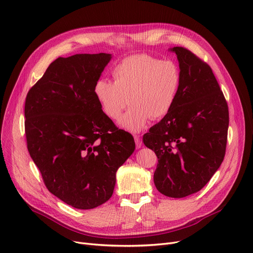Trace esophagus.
<instances>
[{
	"instance_id": "34e87169",
	"label": "esophagus",
	"mask_w": 253,
	"mask_h": 253,
	"mask_svg": "<svg viewBox=\"0 0 253 253\" xmlns=\"http://www.w3.org/2000/svg\"><path fill=\"white\" fill-rule=\"evenodd\" d=\"M134 140H135V144H136V147L137 148H140L141 145H142V142L140 140V137L138 135H135L134 136Z\"/></svg>"
}]
</instances>
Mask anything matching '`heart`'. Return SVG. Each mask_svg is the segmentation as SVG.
<instances>
[{
  "label": "heart",
  "instance_id": "b5f03b06",
  "mask_svg": "<svg viewBox=\"0 0 253 253\" xmlns=\"http://www.w3.org/2000/svg\"><path fill=\"white\" fill-rule=\"evenodd\" d=\"M114 82L100 78L93 94L104 114L117 121L128 102L131 105L120 119V125L139 132L151 118L158 120L172 110L180 88L181 74L171 60L161 61L145 54L131 55L115 64Z\"/></svg>",
  "mask_w": 253,
  "mask_h": 253
}]
</instances>
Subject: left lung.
<instances>
[{
  "label": "left lung",
  "instance_id": "8db88e82",
  "mask_svg": "<svg viewBox=\"0 0 253 253\" xmlns=\"http://www.w3.org/2000/svg\"><path fill=\"white\" fill-rule=\"evenodd\" d=\"M181 74L172 110L143 135L155 150L154 181L164 195L181 198L206 186L226 153L229 110L211 67L189 49L174 46Z\"/></svg>",
  "mask_w": 253,
  "mask_h": 253
}]
</instances>
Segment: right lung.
I'll return each mask as SVG.
<instances>
[{
	"label": "right lung",
	"instance_id": "add662e5",
	"mask_svg": "<svg viewBox=\"0 0 253 253\" xmlns=\"http://www.w3.org/2000/svg\"><path fill=\"white\" fill-rule=\"evenodd\" d=\"M110 54H77L50 63L25 99L27 149L47 190L79 210L114 191L116 172L133 154L130 133L104 114L93 85Z\"/></svg>",
	"mask_w": 253,
	"mask_h": 253
}]
</instances>
